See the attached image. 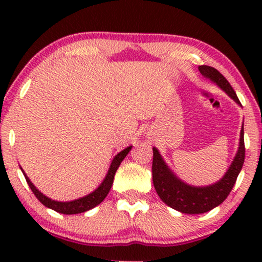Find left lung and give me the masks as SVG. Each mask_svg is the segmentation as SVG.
Instances as JSON below:
<instances>
[{
	"label": "left lung",
	"mask_w": 262,
	"mask_h": 262,
	"mask_svg": "<svg viewBox=\"0 0 262 262\" xmlns=\"http://www.w3.org/2000/svg\"><path fill=\"white\" fill-rule=\"evenodd\" d=\"M199 71L205 77H209L213 82L220 85L227 94L234 99L238 105H241L236 93L229 83L227 78L222 75L217 69L209 66H200ZM245 132L243 127L241 130V138H239V148L234 162L224 175L221 181L217 184L207 186V187H193L186 185L185 182L175 177L171 173L167 164L164 163L162 157L157 151V149H152V182L157 194L171 209L180 211L182 213L198 214L214 209L227 199L234 187L239 171L242 169L246 157L245 148Z\"/></svg>",
	"instance_id": "8db88e82"
}]
</instances>
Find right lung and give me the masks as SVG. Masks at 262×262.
<instances>
[{"instance_id":"right-lung-1","label":"right lung","mask_w":262,"mask_h":262,"mask_svg":"<svg viewBox=\"0 0 262 262\" xmlns=\"http://www.w3.org/2000/svg\"><path fill=\"white\" fill-rule=\"evenodd\" d=\"M132 146H127L126 149H124L123 151L118 154V155L114 157L112 163H111L110 170L107 173L105 180L101 185L99 186L98 189H95L94 192L91 193V194L83 196V198L73 200V202H67V203H62V202H55V200H51L48 196H45L42 193L38 191L37 188L34 187V185L30 181V179L26 177V174L23 173L25 175V179H26L28 186L32 189V192L34 193V195L37 196V199L40 202L42 205H45L46 207H50V209L55 210L56 212L59 213H64V214H75V213H81V212H85V211L93 209L96 205H99L100 203L102 202L103 199L106 198V195L108 194L111 187H112L113 184V179L114 175H116V171L118 168H119L121 161H123L126 155L130 151Z\"/></svg>"}]
</instances>
